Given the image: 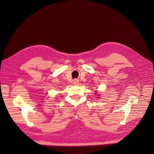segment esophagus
Returning <instances> with one entry per match:
<instances>
[{
    "instance_id": "obj_1",
    "label": "esophagus",
    "mask_w": 154,
    "mask_h": 154,
    "mask_svg": "<svg viewBox=\"0 0 154 154\" xmlns=\"http://www.w3.org/2000/svg\"><path fill=\"white\" fill-rule=\"evenodd\" d=\"M73 83L74 85H79V81L77 80V79H74L73 81Z\"/></svg>"
}]
</instances>
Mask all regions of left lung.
I'll list each match as a JSON object with an SVG mask.
<instances>
[{"mask_svg":"<svg viewBox=\"0 0 154 154\" xmlns=\"http://www.w3.org/2000/svg\"><path fill=\"white\" fill-rule=\"evenodd\" d=\"M96 93H97V92H96Z\"/></svg>","mask_w":154,"mask_h":154,"instance_id":"8db88e82","label":"left lung"}]
</instances>
